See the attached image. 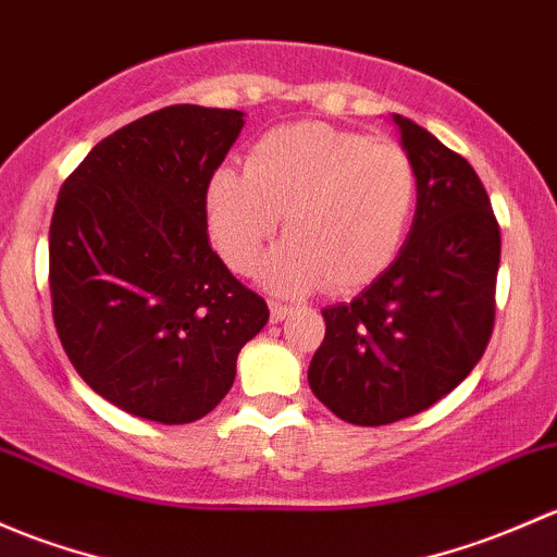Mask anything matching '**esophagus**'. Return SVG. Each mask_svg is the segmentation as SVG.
<instances>
[{"instance_id":"esophagus-1","label":"esophagus","mask_w":557,"mask_h":557,"mask_svg":"<svg viewBox=\"0 0 557 557\" xmlns=\"http://www.w3.org/2000/svg\"><path fill=\"white\" fill-rule=\"evenodd\" d=\"M289 313H292V308L284 306V302H271V319L273 321H284Z\"/></svg>"}]
</instances>
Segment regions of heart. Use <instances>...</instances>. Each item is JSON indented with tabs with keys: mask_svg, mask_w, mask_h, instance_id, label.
I'll return each mask as SVG.
<instances>
[{
	"mask_svg": "<svg viewBox=\"0 0 557 557\" xmlns=\"http://www.w3.org/2000/svg\"><path fill=\"white\" fill-rule=\"evenodd\" d=\"M203 203L211 244L233 271L255 268L284 214L286 240L262 262V281L284 295L321 284L332 295H351L381 278L403 251L418 171L399 145L326 123H292L257 139L244 174L216 171Z\"/></svg>",
	"mask_w": 557,
	"mask_h": 557,
	"instance_id": "b5f03b06",
	"label": "heart"
}]
</instances>
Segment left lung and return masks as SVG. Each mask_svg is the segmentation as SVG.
<instances>
[{
    "instance_id": "left-lung-1",
    "label": "left lung",
    "mask_w": 557,
    "mask_h": 557,
    "mask_svg": "<svg viewBox=\"0 0 557 557\" xmlns=\"http://www.w3.org/2000/svg\"><path fill=\"white\" fill-rule=\"evenodd\" d=\"M418 171L410 233L381 278L321 311L324 343L308 367L321 405L357 426H383L450 394L491 341L502 233L472 165L394 114Z\"/></svg>"
}]
</instances>
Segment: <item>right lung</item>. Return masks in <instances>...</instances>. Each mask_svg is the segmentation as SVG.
I'll use <instances>...</instances> for the list:
<instances>
[{
  "label": "right lung",
  "mask_w": 557,
  "mask_h": 557,
  "mask_svg": "<svg viewBox=\"0 0 557 557\" xmlns=\"http://www.w3.org/2000/svg\"><path fill=\"white\" fill-rule=\"evenodd\" d=\"M240 128L238 109H158L99 141L55 200V332L79 377L131 416L193 423L214 410L271 317L206 227V185Z\"/></svg>",
  "instance_id": "obj_1"
}]
</instances>
